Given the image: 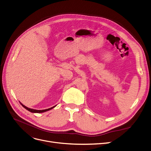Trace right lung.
<instances>
[{
  "label": "right lung",
  "instance_id": "obj_1",
  "mask_svg": "<svg viewBox=\"0 0 151 151\" xmlns=\"http://www.w3.org/2000/svg\"><path fill=\"white\" fill-rule=\"evenodd\" d=\"M19 103H20V104H22V106L24 109L28 110V111H29V112H32V113H42V112H46V111L50 110H51L52 109L54 108V107L56 106H54V107H51V108H49V109H44V110H36V109H30V108H28V107H26L25 106H24L23 104H22L20 102H19Z\"/></svg>",
  "mask_w": 151,
  "mask_h": 151
}]
</instances>
